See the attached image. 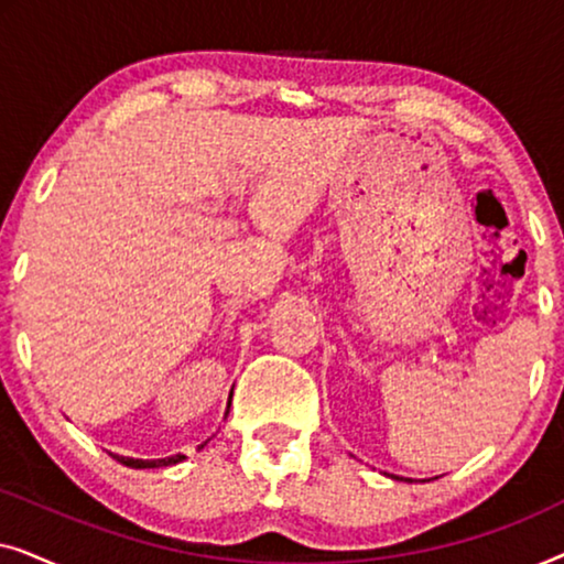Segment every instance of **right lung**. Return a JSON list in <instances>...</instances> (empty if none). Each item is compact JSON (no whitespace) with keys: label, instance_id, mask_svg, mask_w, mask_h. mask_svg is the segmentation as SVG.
Here are the masks:
<instances>
[{"label":"right lung","instance_id":"1","mask_svg":"<svg viewBox=\"0 0 564 564\" xmlns=\"http://www.w3.org/2000/svg\"><path fill=\"white\" fill-rule=\"evenodd\" d=\"M228 408H230V400H228ZM226 415H228V411H226ZM205 444H199V446H205ZM112 459H118L120 465L133 467V469H153V467L180 465V462L184 459V454H174V457H164V459H133V457H120V454H112Z\"/></svg>","mask_w":564,"mask_h":564}]
</instances>
